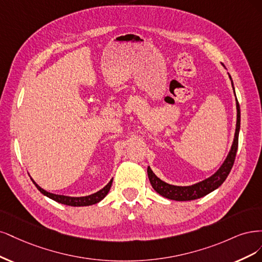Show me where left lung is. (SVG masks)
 Masks as SVG:
<instances>
[{"label":"left lung","instance_id":"obj_1","mask_svg":"<svg viewBox=\"0 0 262 262\" xmlns=\"http://www.w3.org/2000/svg\"><path fill=\"white\" fill-rule=\"evenodd\" d=\"M229 77L232 82V87L234 90V85H233V80L231 75L229 74ZM235 94V90H234ZM236 97V95H235ZM236 110H237V121H236V129H235V135H234V140L232 143V147L229 155H227L226 159L224 160L223 164L220 166V168L213 174L211 175L208 179L201 181L199 183H196L193 185H190V186H175V185L167 184L163 182L162 180H160L159 177L152 172L150 166L147 168V173L151 186L152 188L161 195L162 197H165L167 199L171 200H176V201H188V200H195L198 198L204 197L211 191L215 190L219 188L223 184V182L226 180L227 175L230 174L234 161H235V157L236 152H237V147H238V134H239V128H241V108H239V103L237 101V98H236Z\"/></svg>","mask_w":262,"mask_h":262}]
</instances>
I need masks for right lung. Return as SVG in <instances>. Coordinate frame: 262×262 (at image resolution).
Masks as SVG:
<instances>
[{
  "label": "right lung",
  "instance_id": "right-lung-1",
  "mask_svg": "<svg viewBox=\"0 0 262 262\" xmlns=\"http://www.w3.org/2000/svg\"><path fill=\"white\" fill-rule=\"evenodd\" d=\"M31 181L33 182V184H35V186L38 188V190L41 193H43L45 196L49 197L50 199H52L56 202H60V204H63V205H66V206L85 207V206H91V205L98 204L99 201L102 200L107 195V192L110 191V188H111V186H112L113 179L110 181L102 189H100L99 191L92 193V195L85 196V197H70V196H64V195H56V193L49 192V191L45 190L43 188H41L39 185L32 179H31Z\"/></svg>",
  "mask_w": 262,
  "mask_h": 262
}]
</instances>
